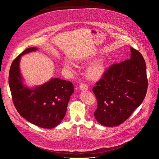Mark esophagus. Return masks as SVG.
Here are the masks:
<instances>
[{
  "instance_id": "esophagus-1",
  "label": "esophagus",
  "mask_w": 159,
  "mask_h": 159,
  "mask_svg": "<svg viewBox=\"0 0 159 159\" xmlns=\"http://www.w3.org/2000/svg\"><path fill=\"white\" fill-rule=\"evenodd\" d=\"M79 89H80V90H87L88 89H89V87H88V85H86V84H81L80 85H79Z\"/></svg>"
}]
</instances>
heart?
<instances>
[{
  "instance_id": "1",
  "label": "heart",
  "mask_w": 159,
  "mask_h": 159,
  "mask_svg": "<svg viewBox=\"0 0 159 159\" xmlns=\"http://www.w3.org/2000/svg\"><path fill=\"white\" fill-rule=\"evenodd\" d=\"M63 66L68 71L72 72L74 70L72 65L69 61H64ZM105 65L102 60H99L90 64L86 69L87 77L91 80H97L100 79L104 72Z\"/></svg>"
}]
</instances>
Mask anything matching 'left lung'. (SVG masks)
<instances>
[{
    "label": "left lung",
    "mask_w": 159,
    "mask_h": 159,
    "mask_svg": "<svg viewBox=\"0 0 159 159\" xmlns=\"http://www.w3.org/2000/svg\"><path fill=\"white\" fill-rule=\"evenodd\" d=\"M130 59L111 65L93 88L98 107L94 115L102 125L116 126L125 121L143 102L148 80L145 60L130 47Z\"/></svg>",
    "instance_id": "left-lung-1"
}]
</instances>
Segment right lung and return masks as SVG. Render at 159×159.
I'll list each match as a JSON object with an SVG mask.
<instances>
[{
  "label": "right lung",
  "instance_id": "obj_1",
  "mask_svg": "<svg viewBox=\"0 0 159 159\" xmlns=\"http://www.w3.org/2000/svg\"><path fill=\"white\" fill-rule=\"evenodd\" d=\"M38 49L32 47L22 52L12 63L9 84L12 101L19 115L28 121L43 128H53L63 119L67 105L74 93L70 81L52 78L33 89L23 84L19 61L21 57Z\"/></svg>",
  "mask_w": 159,
  "mask_h": 159
}]
</instances>
